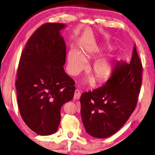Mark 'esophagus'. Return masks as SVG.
Segmentation results:
<instances>
[{
  "label": "esophagus",
  "instance_id": "34e87169",
  "mask_svg": "<svg viewBox=\"0 0 155 155\" xmlns=\"http://www.w3.org/2000/svg\"><path fill=\"white\" fill-rule=\"evenodd\" d=\"M81 96V92L79 90H75V94H74V100H78L80 97Z\"/></svg>",
  "mask_w": 155,
  "mask_h": 155
}]
</instances>
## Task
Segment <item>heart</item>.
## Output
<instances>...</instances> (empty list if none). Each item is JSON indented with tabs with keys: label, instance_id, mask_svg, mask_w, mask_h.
<instances>
[{
	"label": "heart",
	"instance_id": "heart-1",
	"mask_svg": "<svg viewBox=\"0 0 155 155\" xmlns=\"http://www.w3.org/2000/svg\"><path fill=\"white\" fill-rule=\"evenodd\" d=\"M88 51L79 52L75 49L69 50L68 53V68L69 73L72 75H77L85 68L86 59L89 56ZM113 69L112 61L110 58H102L94 61L91 65L93 74L97 80L103 81L108 78L112 74ZM94 80L92 76L88 77L87 82H91Z\"/></svg>",
	"mask_w": 155,
	"mask_h": 155
}]
</instances>
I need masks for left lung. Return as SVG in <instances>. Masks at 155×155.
Here are the masks:
<instances>
[{
	"mask_svg": "<svg viewBox=\"0 0 155 155\" xmlns=\"http://www.w3.org/2000/svg\"><path fill=\"white\" fill-rule=\"evenodd\" d=\"M143 66L134 47L130 63L118 61L105 85L82 94V122L88 134L105 138L119 130L137 106Z\"/></svg>",
	"mask_w": 155,
	"mask_h": 155,
	"instance_id": "left-lung-1",
	"label": "left lung"
}]
</instances>
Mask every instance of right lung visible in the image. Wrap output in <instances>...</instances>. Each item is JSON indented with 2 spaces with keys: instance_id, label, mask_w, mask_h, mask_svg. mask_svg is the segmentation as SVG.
I'll use <instances>...</instances> for the list:
<instances>
[{
  "instance_id": "right-lung-1",
  "label": "right lung",
  "mask_w": 155,
  "mask_h": 155,
  "mask_svg": "<svg viewBox=\"0 0 155 155\" xmlns=\"http://www.w3.org/2000/svg\"><path fill=\"white\" fill-rule=\"evenodd\" d=\"M63 23H45L37 29L21 56L15 86L18 109L28 127L40 135L57 132L61 108L73 99V79L64 71L66 46Z\"/></svg>"
}]
</instances>
